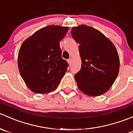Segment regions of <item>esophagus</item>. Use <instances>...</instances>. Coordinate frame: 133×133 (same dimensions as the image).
<instances>
[{
    "label": "esophagus",
    "mask_w": 133,
    "mask_h": 133,
    "mask_svg": "<svg viewBox=\"0 0 133 133\" xmlns=\"http://www.w3.org/2000/svg\"><path fill=\"white\" fill-rule=\"evenodd\" d=\"M71 61H72V60H71V58H69V60H68V62L69 63V65H70V64H71Z\"/></svg>",
    "instance_id": "esophagus-1"
}]
</instances>
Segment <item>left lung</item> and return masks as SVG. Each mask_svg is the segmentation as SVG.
<instances>
[{
    "label": "left lung",
    "mask_w": 133,
    "mask_h": 133,
    "mask_svg": "<svg viewBox=\"0 0 133 133\" xmlns=\"http://www.w3.org/2000/svg\"><path fill=\"white\" fill-rule=\"evenodd\" d=\"M71 35L80 44L82 66L75 75L78 88L88 96L103 95L118 74L120 59L116 48L103 33L86 25L73 27Z\"/></svg>",
    "instance_id": "1"
}]
</instances>
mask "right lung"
Returning <instances> with one entry per match:
<instances>
[{
    "instance_id": "add662e5",
    "label": "right lung",
    "mask_w": 133,
    "mask_h": 133,
    "mask_svg": "<svg viewBox=\"0 0 133 133\" xmlns=\"http://www.w3.org/2000/svg\"><path fill=\"white\" fill-rule=\"evenodd\" d=\"M68 27L50 25L33 33L22 43L18 55L19 72L31 91L48 93L57 89L68 64L62 58L60 41Z\"/></svg>"
}]
</instances>
